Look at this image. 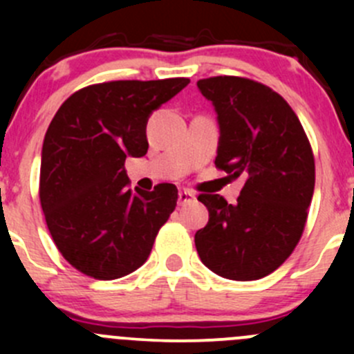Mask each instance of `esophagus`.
<instances>
[{
  "label": "esophagus",
  "mask_w": 354,
  "mask_h": 354,
  "mask_svg": "<svg viewBox=\"0 0 354 354\" xmlns=\"http://www.w3.org/2000/svg\"><path fill=\"white\" fill-rule=\"evenodd\" d=\"M192 200H195V195L190 190H180L178 192V203L185 205V203H190Z\"/></svg>",
  "instance_id": "34e87169"
}]
</instances>
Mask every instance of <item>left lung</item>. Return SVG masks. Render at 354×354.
<instances>
[{
	"mask_svg": "<svg viewBox=\"0 0 354 354\" xmlns=\"http://www.w3.org/2000/svg\"><path fill=\"white\" fill-rule=\"evenodd\" d=\"M219 124L216 166L245 178L238 202L198 195L209 223L195 233L203 266L233 281L269 276L305 230L315 160L295 111L267 85L241 77L197 82Z\"/></svg>",
	"mask_w": 354,
	"mask_h": 354,
	"instance_id": "left-lung-1",
	"label": "left lung"
}]
</instances>
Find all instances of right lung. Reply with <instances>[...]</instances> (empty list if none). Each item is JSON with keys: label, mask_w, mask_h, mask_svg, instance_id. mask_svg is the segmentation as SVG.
<instances>
[{"label": "right lung", "mask_w": 354, "mask_h": 354, "mask_svg": "<svg viewBox=\"0 0 354 354\" xmlns=\"http://www.w3.org/2000/svg\"><path fill=\"white\" fill-rule=\"evenodd\" d=\"M188 84L166 78L88 85L53 118L42 144L39 197L53 240L80 272L118 279L151 255L178 190L160 183L154 192H131L124 160L147 154L152 111Z\"/></svg>", "instance_id": "1"}]
</instances>
